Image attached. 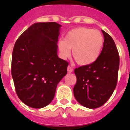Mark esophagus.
<instances>
[{"label": "esophagus", "mask_w": 130, "mask_h": 130, "mask_svg": "<svg viewBox=\"0 0 130 130\" xmlns=\"http://www.w3.org/2000/svg\"><path fill=\"white\" fill-rule=\"evenodd\" d=\"M73 69H72V67H70V66H68L67 67V72L68 73H71V72H73Z\"/></svg>", "instance_id": "1"}]
</instances>
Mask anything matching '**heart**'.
Returning a JSON list of instances; mask_svg holds the SVG:
<instances>
[{
    "label": "heart",
    "mask_w": 130,
    "mask_h": 130,
    "mask_svg": "<svg viewBox=\"0 0 130 130\" xmlns=\"http://www.w3.org/2000/svg\"><path fill=\"white\" fill-rule=\"evenodd\" d=\"M104 43V37L99 30L79 27L69 30L64 40L58 42V47L63 58L69 57L70 50H73V59L77 64L89 65L99 59Z\"/></svg>",
    "instance_id": "obj_1"
}]
</instances>
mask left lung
Segmentation results:
<instances>
[{"label": "left lung", "instance_id": "obj_1", "mask_svg": "<svg viewBox=\"0 0 130 130\" xmlns=\"http://www.w3.org/2000/svg\"><path fill=\"white\" fill-rule=\"evenodd\" d=\"M104 47L94 63L75 69L77 82L73 88L75 99L84 107H101L116 88L119 67V56L113 38L105 31Z\"/></svg>", "mask_w": 130, "mask_h": 130}]
</instances>
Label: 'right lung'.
I'll use <instances>...</instances> for the list:
<instances>
[{
	"label": "right lung",
	"mask_w": 130,
	"mask_h": 130,
	"mask_svg": "<svg viewBox=\"0 0 130 130\" xmlns=\"http://www.w3.org/2000/svg\"><path fill=\"white\" fill-rule=\"evenodd\" d=\"M61 25L35 23L15 42L11 74L19 99L35 109L46 107L55 96L57 84L67 73L68 62L57 55Z\"/></svg>",
	"instance_id": "right-lung-1"
}]
</instances>
